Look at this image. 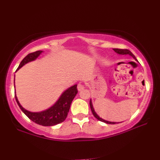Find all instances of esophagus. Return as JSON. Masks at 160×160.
<instances>
[{
	"label": "esophagus",
	"instance_id": "1",
	"mask_svg": "<svg viewBox=\"0 0 160 160\" xmlns=\"http://www.w3.org/2000/svg\"><path fill=\"white\" fill-rule=\"evenodd\" d=\"M77 88L79 91H81V90H83L85 88V86H84V84H83L82 83H79L77 86Z\"/></svg>",
	"mask_w": 160,
	"mask_h": 160
}]
</instances>
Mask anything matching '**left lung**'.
<instances>
[{
  "label": "left lung",
  "instance_id": "obj_1",
  "mask_svg": "<svg viewBox=\"0 0 160 160\" xmlns=\"http://www.w3.org/2000/svg\"><path fill=\"white\" fill-rule=\"evenodd\" d=\"M113 50L116 53L119 54V55H129L131 56L132 58H133L135 61H138L137 60V58H135V56L133 55V53H132L130 51H129L128 49H113ZM90 108H91V111H92V113L93 114V116H94L96 118H97L98 120H100V121L102 122H104L105 123H107V124H116V123H119L117 122H111V121H108V120H104L103 118H102L99 117L97 113L95 112V111L94 109V107H93V105H92V99H90Z\"/></svg>",
  "mask_w": 160,
  "mask_h": 160
}]
</instances>
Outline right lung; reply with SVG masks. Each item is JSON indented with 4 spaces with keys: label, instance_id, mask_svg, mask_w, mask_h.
Listing matches in <instances>:
<instances>
[{
    "label": "right lung",
    "instance_id": "add662e5",
    "mask_svg": "<svg viewBox=\"0 0 160 160\" xmlns=\"http://www.w3.org/2000/svg\"><path fill=\"white\" fill-rule=\"evenodd\" d=\"M43 51H37V52L29 53L24 58L17 68L19 70L21 68L25 65L27 63L34 61L37 59ZM15 78L14 79V85L15 87ZM77 84H74L72 86L66 89L60 96L58 100L52 107L47 108L46 110L39 111V112H32L23 108L21 104L16 95L15 90V99L18 105L20 107L23 112L28 116L32 121L38 125L42 126H53L59 123L62 122L68 116V114L70 110L72 102L76 95L77 94Z\"/></svg>",
    "mask_w": 160,
    "mask_h": 160
}]
</instances>
